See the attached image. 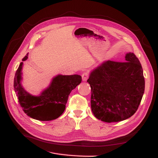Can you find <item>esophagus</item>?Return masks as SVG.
I'll use <instances>...</instances> for the list:
<instances>
[{"mask_svg":"<svg viewBox=\"0 0 158 158\" xmlns=\"http://www.w3.org/2000/svg\"><path fill=\"white\" fill-rule=\"evenodd\" d=\"M89 77V74L87 73H84L82 75V81H86L88 79Z\"/></svg>","mask_w":158,"mask_h":158,"instance_id":"esophagus-1","label":"esophagus"}]
</instances>
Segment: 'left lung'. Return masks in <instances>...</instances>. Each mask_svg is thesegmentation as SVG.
Returning a JSON list of instances; mask_svg holds the SVG:
<instances>
[{
    "instance_id": "left-lung-1",
    "label": "left lung",
    "mask_w": 158,
    "mask_h": 158,
    "mask_svg": "<svg viewBox=\"0 0 158 158\" xmlns=\"http://www.w3.org/2000/svg\"><path fill=\"white\" fill-rule=\"evenodd\" d=\"M94 116L106 123L127 120L136 112L145 89L143 69L134 53L124 61H104L90 71Z\"/></svg>"
}]
</instances>
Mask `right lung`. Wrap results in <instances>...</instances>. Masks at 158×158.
<instances>
[{"label":"right lung","instance_id":"right-lung-1","mask_svg":"<svg viewBox=\"0 0 158 158\" xmlns=\"http://www.w3.org/2000/svg\"><path fill=\"white\" fill-rule=\"evenodd\" d=\"M28 58L27 53L22 61ZM23 64V62L20 64L14 79L15 91L22 110L28 116L38 120L49 121L57 118L65 109L70 93L81 82V76L58 74L53 77L48 87L39 95H33L26 91L21 83Z\"/></svg>","mask_w":158,"mask_h":158}]
</instances>
